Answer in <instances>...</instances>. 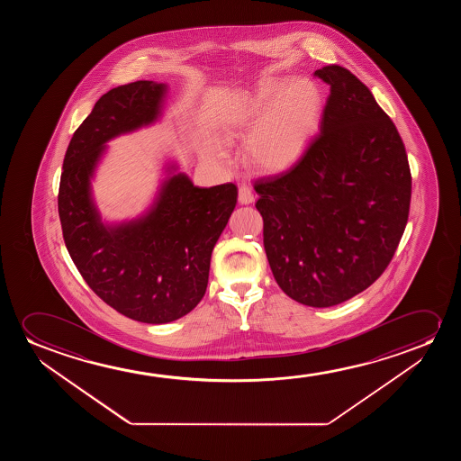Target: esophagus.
Returning a JSON list of instances; mask_svg holds the SVG:
<instances>
[{"instance_id":"1","label":"esophagus","mask_w":461,"mask_h":461,"mask_svg":"<svg viewBox=\"0 0 461 461\" xmlns=\"http://www.w3.org/2000/svg\"><path fill=\"white\" fill-rule=\"evenodd\" d=\"M255 202V195H253V190L247 185L242 184L240 187V204H250Z\"/></svg>"}]
</instances>
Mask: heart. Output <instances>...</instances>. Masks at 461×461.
I'll use <instances>...</instances> for the list:
<instances>
[{
    "mask_svg": "<svg viewBox=\"0 0 461 461\" xmlns=\"http://www.w3.org/2000/svg\"><path fill=\"white\" fill-rule=\"evenodd\" d=\"M321 95L309 78L263 83L228 116L230 137L250 135L247 158L263 171L290 167L315 131Z\"/></svg>",
    "mask_w": 461,
    "mask_h": 461,
    "instance_id": "obj_1",
    "label": "heart"
}]
</instances>
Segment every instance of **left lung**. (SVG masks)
Instances as JSON below:
<instances>
[{
  "mask_svg": "<svg viewBox=\"0 0 461 461\" xmlns=\"http://www.w3.org/2000/svg\"><path fill=\"white\" fill-rule=\"evenodd\" d=\"M330 86L320 131L288 170L259 177L266 257L278 286L309 307L366 290L391 263L410 215L403 140L349 70H315Z\"/></svg>",
  "mask_w": 461,
  "mask_h": 461,
  "instance_id": "left-lung-1",
  "label": "left lung"
}]
</instances>
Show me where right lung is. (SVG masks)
<instances>
[{
    "mask_svg": "<svg viewBox=\"0 0 461 461\" xmlns=\"http://www.w3.org/2000/svg\"><path fill=\"white\" fill-rule=\"evenodd\" d=\"M165 93L164 83L139 80L102 95L70 140L58 192L64 242L85 282L121 315L148 324L179 320L202 301L211 253L238 202L233 183L196 187L177 173L143 217L102 223L91 177L104 145L158 120Z\"/></svg>",
    "mask_w": 461,
    "mask_h": 461,
    "instance_id": "obj_1",
    "label": "right lung"
}]
</instances>
